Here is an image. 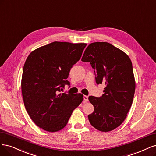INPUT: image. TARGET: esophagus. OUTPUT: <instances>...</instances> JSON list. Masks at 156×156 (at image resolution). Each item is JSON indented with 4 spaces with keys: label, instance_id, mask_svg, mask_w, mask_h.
I'll list each match as a JSON object with an SVG mask.
<instances>
[{
    "label": "esophagus",
    "instance_id": "34e87169",
    "mask_svg": "<svg viewBox=\"0 0 156 156\" xmlns=\"http://www.w3.org/2000/svg\"><path fill=\"white\" fill-rule=\"evenodd\" d=\"M83 100H84L85 102L88 101V97L86 96V95H84V96H83Z\"/></svg>",
    "mask_w": 156,
    "mask_h": 156
}]
</instances>
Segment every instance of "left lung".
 Listing matches in <instances>:
<instances>
[{"mask_svg": "<svg viewBox=\"0 0 156 156\" xmlns=\"http://www.w3.org/2000/svg\"><path fill=\"white\" fill-rule=\"evenodd\" d=\"M82 61L91 63L96 83L105 85L101 97H89L94 106L89 122L99 131H112L123 122L132 104L135 83L131 60L112 44L96 42L85 49Z\"/></svg>", "mask_w": 156, "mask_h": 156, "instance_id": "left-lung-1", "label": "left lung"}]
</instances>
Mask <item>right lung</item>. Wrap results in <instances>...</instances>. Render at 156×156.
Here are the masks:
<instances>
[{"mask_svg": "<svg viewBox=\"0 0 156 156\" xmlns=\"http://www.w3.org/2000/svg\"><path fill=\"white\" fill-rule=\"evenodd\" d=\"M86 45L54 41L35 50L25 62L21 80L24 106L34 122L45 131L63 129L82 102L81 93L60 92L70 84V70Z\"/></svg>", "mask_w": 156, "mask_h": 156, "instance_id": "1", "label": "right lung"}]
</instances>
